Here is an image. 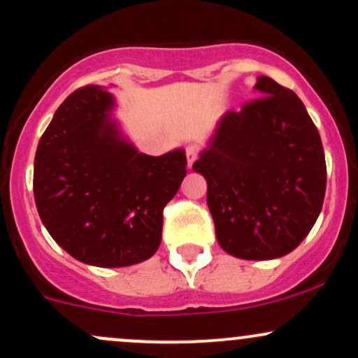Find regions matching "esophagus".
Listing matches in <instances>:
<instances>
[{"label":"esophagus","instance_id":"obj_1","mask_svg":"<svg viewBox=\"0 0 358 358\" xmlns=\"http://www.w3.org/2000/svg\"><path fill=\"white\" fill-rule=\"evenodd\" d=\"M185 153H187V163H188V166L192 168L193 162H195V159L199 158L200 150H199V148H196L195 145H190V146H187V150H185Z\"/></svg>","mask_w":358,"mask_h":358}]
</instances>
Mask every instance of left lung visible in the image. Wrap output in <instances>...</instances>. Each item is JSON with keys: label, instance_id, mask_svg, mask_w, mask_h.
I'll return each mask as SVG.
<instances>
[{"label": "left lung", "instance_id": "8db88e82", "mask_svg": "<svg viewBox=\"0 0 358 358\" xmlns=\"http://www.w3.org/2000/svg\"><path fill=\"white\" fill-rule=\"evenodd\" d=\"M259 97L229 110L193 170L207 180L220 248L250 261L296 249L318 219L327 190L320 133L299 97L259 77Z\"/></svg>", "mask_w": 358, "mask_h": 358}]
</instances>
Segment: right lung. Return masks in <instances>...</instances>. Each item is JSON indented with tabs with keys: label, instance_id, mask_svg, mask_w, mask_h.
Instances as JSON below:
<instances>
[{
	"label": "right lung",
	"instance_id": "1",
	"mask_svg": "<svg viewBox=\"0 0 358 358\" xmlns=\"http://www.w3.org/2000/svg\"><path fill=\"white\" fill-rule=\"evenodd\" d=\"M101 85L73 90L57 109L35 155L36 210L53 241L77 261L122 268L162 242L163 208L187 175L183 150L138 153L121 141Z\"/></svg>",
	"mask_w": 358,
	"mask_h": 358
}]
</instances>
